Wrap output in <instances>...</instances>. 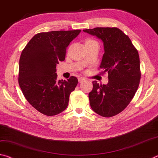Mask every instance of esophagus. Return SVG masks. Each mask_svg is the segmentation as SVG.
Masks as SVG:
<instances>
[{"label": "esophagus", "mask_w": 158, "mask_h": 158, "mask_svg": "<svg viewBox=\"0 0 158 158\" xmlns=\"http://www.w3.org/2000/svg\"><path fill=\"white\" fill-rule=\"evenodd\" d=\"M86 80V79L84 78V77H79V78L78 79V81L79 83H81V82H83L84 81H85Z\"/></svg>", "instance_id": "1"}]
</instances>
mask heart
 Here are the masks:
<instances>
[{"instance_id": "heart-1", "label": "heart", "mask_w": 158, "mask_h": 158, "mask_svg": "<svg viewBox=\"0 0 158 158\" xmlns=\"http://www.w3.org/2000/svg\"><path fill=\"white\" fill-rule=\"evenodd\" d=\"M95 41L93 39H86V41H85V44H87V43H91V42H94Z\"/></svg>"}]
</instances>
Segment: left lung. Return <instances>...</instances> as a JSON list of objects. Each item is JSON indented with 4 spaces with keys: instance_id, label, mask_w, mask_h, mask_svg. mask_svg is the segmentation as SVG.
Masks as SVG:
<instances>
[{
    "instance_id": "1",
    "label": "left lung",
    "mask_w": 158,
    "mask_h": 158,
    "mask_svg": "<svg viewBox=\"0 0 158 158\" xmlns=\"http://www.w3.org/2000/svg\"><path fill=\"white\" fill-rule=\"evenodd\" d=\"M103 43L104 54L100 68L108 74V83L93 81L89 93L93 110L105 117L123 111L133 98L139 87L141 72L139 52L128 36L116 27H96L84 29Z\"/></svg>"
}]
</instances>
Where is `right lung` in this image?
Returning <instances> with one entry per match:
<instances>
[{
	"label": "right lung",
	"mask_w": 158,
	"mask_h": 158,
	"mask_svg": "<svg viewBox=\"0 0 158 158\" xmlns=\"http://www.w3.org/2000/svg\"><path fill=\"white\" fill-rule=\"evenodd\" d=\"M81 30L52 31L35 35L22 52L19 85L25 98L47 116L63 112L78 79L57 80L56 66L65 59L66 49Z\"/></svg>",
	"instance_id": "1"
}]
</instances>
